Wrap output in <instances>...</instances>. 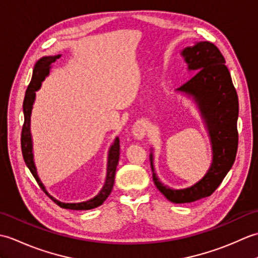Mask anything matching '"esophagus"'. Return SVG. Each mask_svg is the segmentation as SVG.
I'll list each match as a JSON object with an SVG mask.
<instances>
[{
    "mask_svg": "<svg viewBox=\"0 0 258 258\" xmlns=\"http://www.w3.org/2000/svg\"><path fill=\"white\" fill-rule=\"evenodd\" d=\"M133 135L135 136L138 140H142L145 138L146 135V126L145 124H136L133 127Z\"/></svg>",
    "mask_w": 258,
    "mask_h": 258,
    "instance_id": "esophagus-1",
    "label": "esophagus"
}]
</instances>
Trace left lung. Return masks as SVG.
Masks as SVG:
<instances>
[{"mask_svg": "<svg viewBox=\"0 0 258 258\" xmlns=\"http://www.w3.org/2000/svg\"><path fill=\"white\" fill-rule=\"evenodd\" d=\"M188 70L196 72L177 91L191 96L207 125L213 145V163L199 183L185 189H172L158 180L151 166L153 180L168 201L177 204L211 196L233 166L238 146V97L225 58L211 42H200L182 52Z\"/></svg>", "mask_w": 258, "mask_h": 258, "instance_id": "left-lung-1", "label": "left lung"}]
</instances>
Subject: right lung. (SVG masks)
<instances>
[{"label": "right lung", "instance_id": "obj_1", "mask_svg": "<svg viewBox=\"0 0 258 258\" xmlns=\"http://www.w3.org/2000/svg\"><path fill=\"white\" fill-rule=\"evenodd\" d=\"M61 55L56 56H45L38 59L36 62L34 70H33V75L32 80L30 82L29 86H27L26 92H25V97L23 101V112H24V124L22 126V133H21V149H22V154H23L24 162L26 166L29 167L32 175L36 179L37 184L40 185L43 191H45V194L48 195L47 191L45 190L44 186L41 183L40 178L37 176L36 168L34 165V162H33V153H32V139H31V133H30V117H31V111H32V105L34 103L35 98V91L40 89L42 81L44 80L45 76L50 72L51 64L56 61V59ZM119 160V139H115L113 145L109 149L108 153V162H107V175H106V180L105 185L103 186L102 190L100 194L95 196L94 199H92L87 202L83 203H74V204H71V203H62L56 200H54L52 196L51 199L56 203V204L62 207V208H68V210H75V211H86V210H92V208H95L97 206L102 205L104 201H105L108 195L111 194L114 185V179H115V172H116V167Z\"/></svg>", "mask_w": 258, "mask_h": 258}]
</instances>
